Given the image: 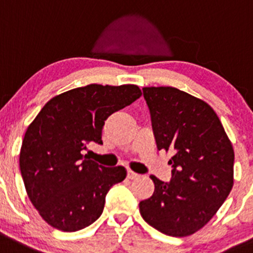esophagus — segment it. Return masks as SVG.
Wrapping results in <instances>:
<instances>
[{
  "instance_id": "obj_1",
  "label": "esophagus",
  "mask_w": 253,
  "mask_h": 253,
  "mask_svg": "<svg viewBox=\"0 0 253 253\" xmlns=\"http://www.w3.org/2000/svg\"><path fill=\"white\" fill-rule=\"evenodd\" d=\"M138 176H140V174L136 173V172L131 171V169H127V178H129V180H134V178H137Z\"/></svg>"
}]
</instances>
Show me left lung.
Masks as SVG:
<instances>
[{"instance_id": "obj_1", "label": "left lung", "mask_w": 253, "mask_h": 253, "mask_svg": "<svg viewBox=\"0 0 253 253\" xmlns=\"http://www.w3.org/2000/svg\"><path fill=\"white\" fill-rule=\"evenodd\" d=\"M159 150L171 151L169 182L151 174L153 195L140 202L146 222L185 237L214 216L233 186V152L225 128L205 101L174 87H143Z\"/></svg>"}]
</instances>
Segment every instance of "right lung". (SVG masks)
I'll list each match as a JSON object with an SVG mask.
<instances>
[{
  "label": "right lung",
  "mask_w": 253,
  "mask_h": 253,
  "mask_svg": "<svg viewBox=\"0 0 253 253\" xmlns=\"http://www.w3.org/2000/svg\"><path fill=\"white\" fill-rule=\"evenodd\" d=\"M136 84H87L55 96L27 127L20 169L31 202L52 227L75 232L102 214L106 195L126 178L122 166L103 167L82 155L102 145L108 116L141 97Z\"/></svg>",
  "instance_id": "1"
}]
</instances>
